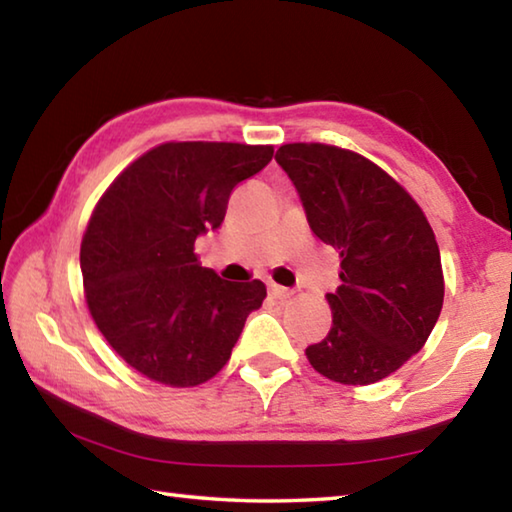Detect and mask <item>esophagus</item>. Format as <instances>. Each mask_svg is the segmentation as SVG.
I'll return each mask as SVG.
<instances>
[{
	"label": "esophagus",
	"instance_id": "obj_1",
	"mask_svg": "<svg viewBox=\"0 0 512 512\" xmlns=\"http://www.w3.org/2000/svg\"><path fill=\"white\" fill-rule=\"evenodd\" d=\"M268 288H271V295L275 297V300H288V297L293 295L291 288H284V286H280V284H271Z\"/></svg>",
	"mask_w": 512,
	"mask_h": 512
}]
</instances>
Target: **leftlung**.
Masks as SVG:
<instances>
[{
  "instance_id": "8db88e82",
  "label": "left lung",
  "mask_w": 512,
  "mask_h": 512,
  "mask_svg": "<svg viewBox=\"0 0 512 512\" xmlns=\"http://www.w3.org/2000/svg\"><path fill=\"white\" fill-rule=\"evenodd\" d=\"M275 161L293 181L309 226L342 257L333 324L306 347L315 371L342 385L394 374L430 338L443 306L441 253L423 210L356 152L322 143L282 145Z\"/></svg>"
}]
</instances>
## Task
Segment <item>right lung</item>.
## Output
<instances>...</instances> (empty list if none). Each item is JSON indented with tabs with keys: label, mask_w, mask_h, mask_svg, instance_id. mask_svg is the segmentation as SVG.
<instances>
[{
	"label": "right lung",
	"mask_w": 512,
	"mask_h": 512,
	"mask_svg": "<svg viewBox=\"0 0 512 512\" xmlns=\"http://www.w3.org/2000/svg\"><path fill=\"white\" fill-rule=\"evenodd\" d=\"M271 145L165 143L102 194L80 246L91 318L120 358L170 387L219 374L264 282H228L194 241L217 230L230 192L271 163Z\"/></svg>",
	"instance_id": "obj_1"
}]
</instances>
